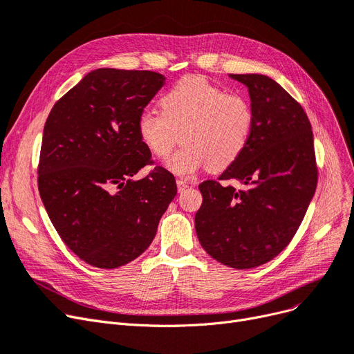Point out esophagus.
Returning a JSON list of instances; mask_svg holds the SVG:
<instances>
[{
	"label": "esophagus",
	"instance_id": "obj_1",
	"mask_svg": "<svg viewBox=\"0 0 354 354\" xmlns=\"http://www.w3.org/2000/svg\"><path fill=\"white\" fill-rule=\"evenodd\" d=\"M176 185H178V191H179V192H184V191L188 188V182L179 179V180L176 182Z\"/></svg>",
	"mask_w": 354,
	"mask_h": 354
}]
</instances>
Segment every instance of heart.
I'll return each mask as SVG.
<instances>
[{"mask_svg": "<svg viewBox=\"0 0 354 354\" xmlns=\"http://www.w3.org/2000/svg\"><path fill=\"white\" fill-rule=\"evenodd\" d=\"M160 112L146 111L137 118V133L154 156L166 159L179 141L182 149L166 166L189 176L208 165L229 167L245 150L252 134L254 111L246 97L185 77L160 99Z\"/></svg>", "mask_w": 354, "mask_h": 354, "instance_id": "heart-1", "label": "heart"}]
</instances>
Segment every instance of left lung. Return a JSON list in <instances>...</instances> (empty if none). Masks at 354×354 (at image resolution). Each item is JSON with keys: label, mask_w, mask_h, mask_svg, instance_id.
Listing matches in <instances>:
<instances>
[{"label": "left lung", "mask_w": 354, "mask_h": 354, "mask_svg": "<svg viewBox=\"0 0 354 354\" xmlns=\"http://www.w3.org/2000/svg\"><path fill=\"white\" fill-rule=\"evenodd\" d=\"M248 87L254 127L245 150L220 180L200 184L195 230L205 252L236 270L263 266L289 245L315 194L313 134L302 106L272 78L229 74Z\"/></svg>", "instance_id": "1"}]
</instances>
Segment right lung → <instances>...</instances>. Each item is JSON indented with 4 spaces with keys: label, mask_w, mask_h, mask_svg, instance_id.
<instances>
[{
    "label": "right lung",
    "mask_w": 354,
    "mask_h": 354,
    "mask_svg": "<svg viewBox=\"0 0 354 354\" xmlns=\"http://www.w3.org/2000/svg\"><path fill=\"white\" fill-rule=\"evenodd\" d=\"M165 80L153 71L97 68L48 115L39 194L64 243L93 267L118 268L140 257L176 195L162 166L134 179L151 163L137 118Z\"/></svg>",
    "instance_id": "add662e5"
}]
</instances>
